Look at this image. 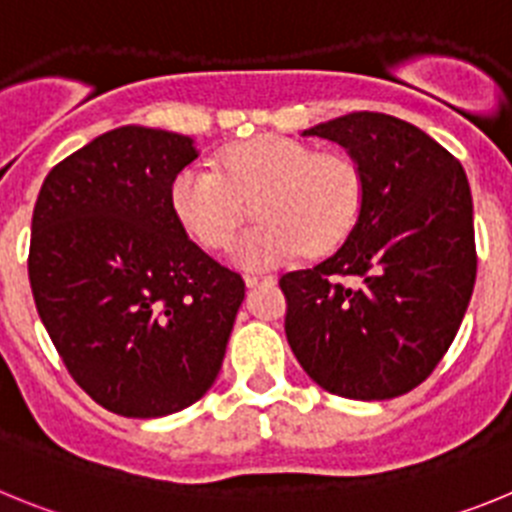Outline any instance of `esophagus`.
Listing matches in <instances>:
<instances>
[{
  "label": "esophagus",
  "mask_w": 512,
  "mask_h": 512,
  "mask_svg": "<svg viewBox=\"0 0 512 512\" xmlns=\"http://www.w3.org/2000/svg\"><path fill=\"white\" fill-rule=\"evenodd\" d=\"M246 287H266V284H274V277H261V274H246Z\"/></svg>",
  "instance_id": "1"
}]
</instances>
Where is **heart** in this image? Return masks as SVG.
<instances>
[{"mask_svg": "<svg viewBox=\"0 0 512 512\" xmlns=\"http://www.w3.org/2000/svg\"><path fill=\"white\" fill-rule=\"evenodd\" d=\"M238 256L248 266H274L305 253L341 246L354 228L364 179L354 158L328 153L284 135H261L230 146L212 166H187L174 176L169 205L176 223L207 251H228L246 220Z\"/></svg>", "mask_w": 512, "mask_h": 512, "instance_id": "1", "label": "heart"}]
</instances>
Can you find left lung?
<instances>
[{"mask_svg":"<svg viewBox=\"0 0 512 512\" xmlns=\"http://www.w3.org/2000/svg\"><path fill=\"white\" fill-rule=\"evenodd\" d=\"M302 135L341 143L359 164L364 197L330 259L279 279L287 341L330 395L400 397L431 377L472 300L467 174L431 135L382 112H351Z\"/></svg>","mask_w":512,"mask_h":512,"instance_id":"left-lung-1","label":"left lung"}]
</instances>
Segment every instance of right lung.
<instances>
[{"instance_id": "1", "label": "right lung", "mask_w": 512, "mask_h": 512, "mask_svg": "<svg viewBox=\"0 0 512 512\" xmlns=\"http://www.w3.org/2000/svg\"><path fill=\"white\" fill-rule=\"evenodd\" d=\"M194 158L187 135L125 125L53 166L35 202L40 320L74 382L125 418L179 413L210 390L246 295L171 212Z\"/></svg>"}]
</instances>
